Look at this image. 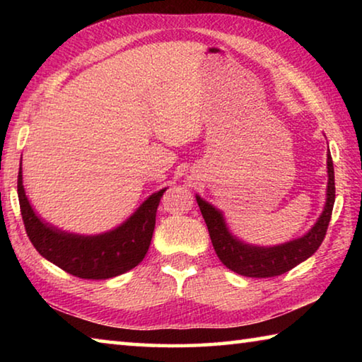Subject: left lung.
I'll return each mask as SVG.
<instances>
[{
    "mask_svg": "<svg viewBox=\"0 0 362 362\" xmlns=\"http://www.w3.org/2000/svg\"><path fill=\"white\" fill-rule=\"evenodd\" d=\"M327 177L326 204L311 230L302 238L272 247L250 246V244L238 240L226 226L223 214L204 201L199 194H196V201H198L201 214H203L207 230H209L212 246L216 249L220 262L241 276L273 278L289 272L298 263L313 255L326 236L335 203L334 163L330 153H327Z\"/></svg>",
    "mask_w": 362,
    "mask_h": 362,
    "instance_id": "8db88e82",
    "label": "left lung"
}]
</instances>
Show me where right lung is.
Here are the masks:
<instances>
[{
  "label": "right lung",
  "instance_id": "obj_1",
  "mask_svg": "<svg viewBox=\"0 0 362 362\" xmlns=\"http://www.w3.org/2000/svg\"><path fill=\"white\" fill-rule=\"evenodd\" d=\"M166 188L153 193L115 230L95 236L75 235L56 228L36 216L22 183V163L17 193L25 231L35 249L64 272L83 279H108L129 272L144 260L156 223V211Z\"/></svg>",
  "mask_w": 362,
  "mask_h": 362
}]
</instances>
